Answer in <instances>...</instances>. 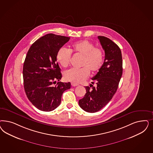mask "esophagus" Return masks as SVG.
<instances>
[{
  "mask_svg": "<svg viewBox=\"0 0 153 153\" xmlns=\"http://www.w3.org/2000/svg\"><path fill=\"white\" fill-rule=\"evenodd\" d=\"M71 85L73 86V87H76V86H78L79 85V84H76V83H73V82H72L71 83Z\"/></svg>",
  "mask_w": 153,
  "mask_h": 153,
  "instance_id": "esophagus-1",
  "label": "esophagus"
}]
</instances>
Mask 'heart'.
<instances>
[{
    "label": "heart",
    "instance_id": "1",
    "mask_svg": "<svg viewBox=\"0 0 153 153\" xmlns=\"http://www.w3.org/2000/svg\"><path fill=\"white\" fill-rule=\"evenodd\" d=\"M71 53L82 56L80 69H70L64 72L66 80L75 83L83 82L88 77L89 70L92 74L98 73L104 64V53L102 48L95 47L87 40L77 42L71 45L70 49L62 47L58 51L56 58L59 65L67 68L70 64Z\"/></svg>",
    "mask_w": 153,
    "mask_h": 153
}]
</instances>
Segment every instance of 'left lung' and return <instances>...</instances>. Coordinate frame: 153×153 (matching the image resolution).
<instances>
[{
  "instance_id": "left-lung-1",
  "label": "left lung",
  "mask_w": 153,
  "mask_h": 153,
  "mask_svg": "<svg viewBox=\"0 0 153 153\" xmlns=\"http://www.w3.org/2000/svg\"><path fill=\"white\" fill-rule=\"evenodd\" d=\"M98 39L105 51L104 64L92 78V84L95 82L96 86L91 84L85 87L86 94L79 101L80 107L88 113H96L108 104L117 92L123 72L122 53L118 45L105 36H99Z\"/></svg>"
}]
</instances>
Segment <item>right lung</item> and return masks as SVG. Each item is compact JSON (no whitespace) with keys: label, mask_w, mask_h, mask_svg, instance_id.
Segmentation results:
<instances>
[{"label":"right lung","mask_w":153,"mask_h":153,"mask_svg":"<svg viewBox=\"0 0 153 153\" xmlns=\"http://www.w3.org/2000/svg\"><path fill=\"white\" fill-rule=\"evenodd\" d=\"M69 39L48 34L36 40L27 52L23 66L24 89L30 101L40 110L57 108L64 92L70 88V82H59L62 74L56 58L58 51Z\"/></svg>","instance_id":"right-lung-1"}]
</instances>
